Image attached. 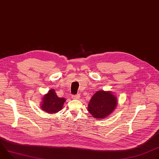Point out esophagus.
<instances>
[{
  "instance_id": "1",
  "label": "esophagus",
  "mask_w": 159,
  "mask_h": 159,
  "mask_svg": "<svg viewBox=\"0 0 159 159\" xmlns=\"http://www.w3.org/2000/svg\"><path fill=\"white\" fill-rule=\"evenodd\" d=\"M80 98V96L79 95H74L72 96V98L73 99H79Z\"/></svg>"
}]
</instances>
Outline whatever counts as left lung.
I'll return each instance as SVG.
<instances>
[{
    "mask_svg": "<svg viewBox=\"0 0 159 159\" xmlns=\"http://www.w3.org/2000/svg\"><path fill=\"white\" fill-rule=\"evenodd\" d=\"M118 99L114 93L110 90H98L90 99L87 109L90 115L97 120L104 119L115 111Z\"/></svg>",
    "mask_w": 159,
    "mask_h": 159,
    "instance_id": "8db88e82",
    "label": "left lung"
}]
</instances>
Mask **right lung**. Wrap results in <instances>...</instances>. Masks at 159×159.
<instances>
[{"label": "right lung", "instance_id": "right-lung-1", "mask_svg": "<svg viewBox=\"0 0 159 159\" xmlns=\"http://www.w3.org/2000/svg\"><path fill=\"white\" fill-rule=\"evenodd\" d=\"M65 101V98L58 97L55 90L52 89L43 96L40 108L48 114H55L62 109Z\"/></svg>", "mask_w": 159, "mask_h": 159}]
</instances>
